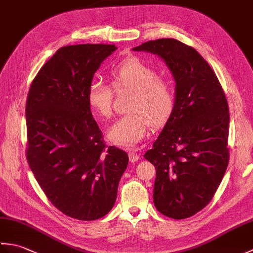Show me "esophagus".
<instances>
[{"label":"esophagus","instance_id":"obj_1","mask_svg":"<svg viewBox=\"0 0 253 253\" xmlns=\"http://www.w3.org/2000/svg\"><path fill=\"white\" fill-rule=\"evenodd\" d=\"M128 157H129V161L131 163H135V162H137L139 159H140V155H139L136 152H133V151H130L129 153H128Z\"/></svg>","mask_w":253,"mask_h":253}]
</instances>
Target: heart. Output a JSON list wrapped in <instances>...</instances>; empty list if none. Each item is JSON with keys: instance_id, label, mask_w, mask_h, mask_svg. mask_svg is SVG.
Returning a JSON list of instances; mask_svg holds the SVG:
<instances>
[{"instance_id": "1", "label": "heart", "mask_w": 253, "mask_h": 253, "mask_svg": "<svg viewBox=\"0 0 253 253\" xmlns=\"http://www.w3.org/2000/svg\"><path fill=\"white\" fill-rule=\"evenodd\" d=\"M112 84L116 90L133 91L128 114L122 116L107 129V139L116 146L132 149L142 140L151 127L169 120L175 104L171 84L158 76V72L138 57L129 56L110 69ZM87 101L96 114L109 118L113 112V90L101 79L90 83Z\"/></svg>"}]
</instances>
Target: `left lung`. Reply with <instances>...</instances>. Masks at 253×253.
I'll return each instance as SVG.
<instances>
[{
    "label": "left lung",
    "mask_w": 253,
    "mask_h": 253,
    "mask_svg": "<svg viewBox=\"0 0 253 253\" xmlns=\"http://www.w3.org/2000/svg\"><path fill=\"white\" fill-rule=\"evenodd\" d=\"M163 60L175 80V104L144 159L154 165L153 201L165 216L182 219L212 200L226 171L229 113L226 96L207 61L175 39L132 47Z\"/></svg>",
    "instance_id": "8db88e82"
}]
</instances>
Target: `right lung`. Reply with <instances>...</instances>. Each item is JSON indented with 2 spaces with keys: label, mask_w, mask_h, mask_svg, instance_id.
Masks as SVG:
<instances>
[{
  "label": "right lung",
  "mask_w": 253,
  "mask_h": 253,
  "mask_svg": "<svg viewBox=\"0 0 253 253\" xmlns=\"http://www.w3.org/2000/svg\"><path fill=\"white\" fill-rule=\"evenodd\" d=\"M116 49L61 47L37 74L27 98L28 164L53 206L79 221L111 211L128 165L125 151L105 147L87 101L94 73Z\"/></svg>",
  "instance_id": "add662e5"
}]
</instances>
